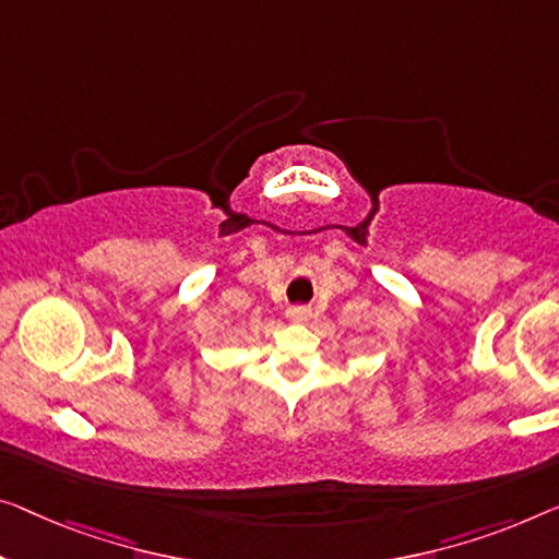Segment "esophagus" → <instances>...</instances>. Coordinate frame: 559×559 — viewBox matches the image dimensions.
I'll return each mask as SVG.
<instances>
[{
    "mask_svg": "<svg viewBox=\"0 0 559 559\" xmlns=\"http://www.w3.org/2000/svg\"><path fill=\"white\" fill-rule=\"evenodd\" d=\"M286 319H288L290 323H306L308 319H311V308H306V306H290L288 311H286Z\"/></svg>",
    "mask_w": 559,
    "mask_h": 559,
    "instance_id": "1",
    "label": "esophagus"
}]
</instances>
